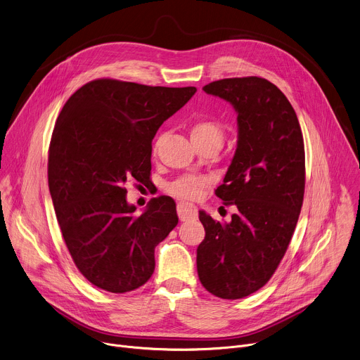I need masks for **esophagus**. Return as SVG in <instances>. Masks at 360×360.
<instances>
[{
    "label": "esophagus",
    "mask_w": 360,
    "mask_h": 360,
    "mask_svg": "<svg viewBox=\"0 0 360 360\" xmlns=\"http://www.w3.org/2000/svg\"><path fill=\"white\" fill-rule=\"evenodd\" d=\"M178 217H179L181 222H186L191 219H196L198 212H196V208L193 207V205L181 202V203H178Z\"/></svg>",
    "instance_id": "34e87169"
}]
</instances>
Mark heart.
<instances>
[{"instance_id": "b5f03b06", "label": "heart", "mask_w": 360, "mask_h": 360, "mask_svg": "<svg viewBox=\"0 0 360 360\" xmlns=\"http://www.w3.org/2000/svg\"><path fill=\"white\" fill-rule=\"evenodd\" d=\"M191 138L192 142L193 141H214L221 143L222 138H224V132L219 124L214 122V121H208V120H200L192 124L191 127ZM161 142V136L157 138V141L153 142V153L157 152L158 145ZM208 179L203 176H195V175H188V176H182L176 181H174L172 184H169L168 191L181 199H188V200H193L198 199L202 195L203 188L207 186Z\"/></svg>"}]
</instances>
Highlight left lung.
I'll list each match as a JSON object with an SVG mask.
<instances>
[{
  "label": "left lung",
  "mask_w": 360,
  "mask_h": 360,
  "mask_svg": "<svg viewBox=\"0 0 360 360\" xmlns=\"http://www.w3.org/2000/svg\"><path fill=\"white\" fill-rule=\"evenodd\" d=\"M203 91L238 114V146L215 191L238 212L221 224L199 211L198 276L212 295L240 299L268 283L292 239L304 193L303 136L290 102L265 78H225Z\"/></svg>",
  "instance_id": "left-lung-1"
}]
</instances>
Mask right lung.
Listing matches in <instances>:
<instances>
[{"label":"right lung","mask_w":360,"mask_h":360,"mask_svg":"<svg viewBox=\"0 0 360 360\" xmlns=\"http://www.w3.org/2000/svg\"><path fill=\"white\" fill-rule=\"evenodd\" d=\"M195 86H149L111 78L75 91L58 115L48 150V186L65 245L96 288L125 293L155 269V246L178 225L171 196L138 215L128 182H149L152 139Z\"/></svg>","instance_id":"1"}]
</instances>
